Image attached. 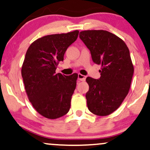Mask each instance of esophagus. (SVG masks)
Wrapping results in <instances>:
<instances>
[{
	"label": "esophagus",
	"mask_w": 150,
	"mask_h": 150,
	"mask_svg": "<svg viewBox=\"0 0 150 150\" xmlns=\"http://www.w3.org/2000/svg\"><path fill=\"white\" fill-rule=\"evenodd\" d=\"M78 79L79 81H84L86 80V76H84V75H81V74L79 73L78 74Z\"/></svg>",
	"instance_id": "34e87169"
}]
</instances>
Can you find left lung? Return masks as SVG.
I'll return each mask as SVG.
<instances>
[{"label": "left lung", "mask_w": 150, "mask_h": 150, "mask_svg": "<svg viewBox=\"0 0 150 150\" xmlns=\"http://www.w3.org/2000/svg\"><path fill=\"white\" fill-rule=\"evenodd\" d=\"M79 38L94 63L102 66L100 79H86L87 107L93 114L108 115L120 107L129 91L134 70L129 50L124 41L106 30H84Z\"/></svg>", "instance_id": "obj_1"}]
</instances>
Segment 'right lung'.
<instances>
[{
  "label": "right lung",
  "mask_w": 150,
  "mask_h": 150,
  "mask_svg": "<svg viewBox=\"0 0 150 150\" xmlns=\"http://www.w3.org/2000/svg\"><path fill=\"white\" fill-rule=\"evenodd\" d=\"M79 31L44 36L32 43L21 68L28 99L39 114L56 119L69 112L78 75L56 73L67 48L77 39Z\"/></svg>",
  "instance_id": "obj_1"
}]
</instances>
